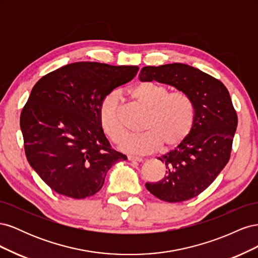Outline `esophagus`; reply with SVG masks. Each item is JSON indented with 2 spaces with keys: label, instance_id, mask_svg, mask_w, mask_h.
<instances>
[{
  "label": "esophagus",
  "instance_id": "34e87169",
  "mask_svg": "<svg viewBox=\"0 0 258 258\" xmlns=\"http://www.w3.org/2000/svg\"><path fill=\"white\" fill-rule=\"evenodd\" d=\"M128 160L129 161H137V162H142L143 159L140 157H136V156H128Z\"/></svg>",
  "mask_w": 258,
  "mask_h": 258
}]
</instances>
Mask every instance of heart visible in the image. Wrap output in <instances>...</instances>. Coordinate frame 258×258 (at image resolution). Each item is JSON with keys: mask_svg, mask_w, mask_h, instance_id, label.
<instances>
[{"mask_svg": "<svg viewBox=\"0 0 258 258\" xmlns=\"http://www.w3.org/2000/svg\"><path fill=\"white\" fill-rule=\"evenodd\" d=\"M132 100L147 110L141 135H131L119 148L124 153L150 154L165 144L171 147L182 142L194 122V106L184 92H169L168 87L154 82L137 84L129 91ZM100 122L114 142H120L127 134L121 106L116 93L107 95L100 105Z\"/></svg>", "mask_w": 258, "mask_h": 258, "instance_id": "b5f03b06", "label": "heart"}]
</instances>
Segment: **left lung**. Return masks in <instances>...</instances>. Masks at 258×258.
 I'll list each match as a JSON object with an SVG mask.
<instances>
[{
  "mask_svg": "<svg viewBox=\"0 0 258 258\" xmlns=\"http://www.w3.org/2000/svg\"><path fill=\"white\" fill-rule=\"evenodd\" d=\"M139 80L170 85L191 101L194 122L188 136L158 158L166 165L165 177L145 184L160 200H189L212 184L229 160L238 124L229 92L222 82L183 63L144 67Z\"/></svg>",
  "mask_w": 258,
  "mask_h": 258,
  "instance_id": "obj_1",
  "label": "left lung"
}]
</instances>
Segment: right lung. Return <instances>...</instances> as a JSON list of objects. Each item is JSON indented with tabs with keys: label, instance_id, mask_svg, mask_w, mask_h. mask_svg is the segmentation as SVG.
<instances>
[{
	"label": "right lung",
	"instance_id": "1",
	"mask_svg": "<svg viewBox=\"0 0 258 258\" xmlns=\"http://www.w3.org/2000/svg\"><path fill=\"white\" fill-rule=\"evenodd\" d=\"M137 66L75 62L43 76L20 116L30 166L52 190L83 199L104 184L115 163L126 160L112 150L100 122L103 99L131 81Z\"/></svg>",
	"mask_w": 258,
	"mask_h": 258
}]
</instances>
